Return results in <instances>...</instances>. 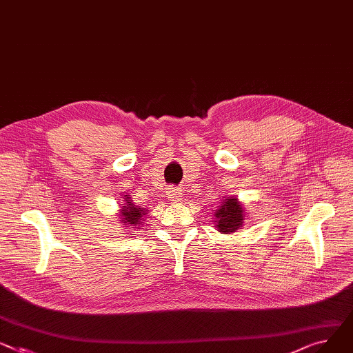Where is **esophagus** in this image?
<instances>
[{
	"instance_id": "1",
	"label": "esophagus",
	"mask_w": 353,
	"mask_h": 353,
	"mask_svg": "<svg viewBox=\"0 0 353 353\" xmlns=\"http://www.w3.org/2000/svg\"><path fill=\"white\" fill-rule=\"evenodd\" d=\"M168 196H169L170 200L176 201V200H180V199H181L183 193H181L180 189H177V187H170V190L168 192Z\"/></svg>"
}]
</instances>
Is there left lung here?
<instances>
[{
  "label": "left lung",
  "mask_w": 353,
  "mask_h": 353,
  "mask_svg": "<svg viewBox=\"0 0 353 353\" xmlns=\"http://www.w3.org/2000/svg\"><path fill=\"white\" fill-rule=\"evenodd\" d=\"M216 227L220 232L230 234L237 231L244 220L243 205L237 201V199H227V201L223 205H220V208L216 211Z\"/></svg>",
  "instance_id": "8db88e82"
}]
</instances>
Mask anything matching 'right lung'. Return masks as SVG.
<instances>
[{"instance_id": "1", "label": "right lung", "mask_w": 353, "mask_h": 353, "mask_svg": "<svg viewBox=\"0 0 353 353\" xmlns=\"http://www.w3.org/2000/svg\"><path fill=\"white\" fill-rule=\"evenodd\" d=\"M146 214V210L142 207L134 205L130 199H126L125 205H122L121 210V221L128 225H134L142 223V217Z\"/></svg>"}]
</instances>
